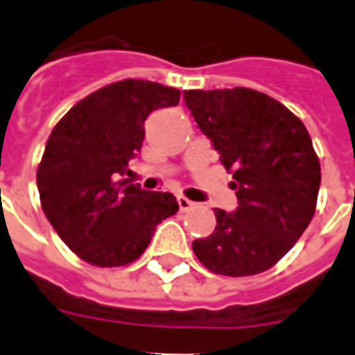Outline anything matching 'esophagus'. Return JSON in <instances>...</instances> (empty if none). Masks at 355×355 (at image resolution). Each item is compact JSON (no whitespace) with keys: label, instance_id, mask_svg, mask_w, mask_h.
<instances>
[{"label":"esophagus","instance_id":"1","mask_svg":"<svg viewBox=\"0 0 355 355\" xmlns=\"http://www.w3.org/2000/svg\"><path fill=\"white\" fill-rule=\"evenodd\" d=\"M177 201H178V207H180V211H188V209L193 205L192 201L188 200V198H184V196H178Z\"/></svg>","mask_w":355,"mask_h":355}]
</instances>
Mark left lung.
Here are the masks:
<instances>
[{"mask_svg":"<svg viewBox=\"0 0 355 355\" xmlns=\"http://www.w3.org/2000/svg\"><path fill=\"white\" fill-rule=\"evenodd\" d=\"M201 132L234 175L238 209H215L216 226L196 239V257L232 277L261 274L295 245L315 213L320 159L304 123L254 89L184 91Z\"/></svg>","mask_w":355,"mask_h":355,"instance_id":"1","label":"left lung"}]
</instances>
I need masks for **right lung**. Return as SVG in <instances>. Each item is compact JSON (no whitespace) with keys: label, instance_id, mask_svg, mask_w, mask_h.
<instances>
[{"label":"right lung","instance_id":"right-lung-1","mask_svg":"<svg viewBox=\"0 0 355 355\" xmlns=\"http://www.w3.org/2000/svg\"><path fill=\"white\" fill-rule=\"evenodd\" d=\"M178 101V89L123 80L85 96L55 125L37 167L40 200L60 239L89 264H131L155 226L178 211L173 193L117 180L140 152L146 117Z\"/></svg>","mask_w":355,"mask_h":355}]
</instances>
